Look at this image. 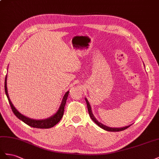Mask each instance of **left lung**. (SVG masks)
<instances>
[{
	"label": "left lung",
	"mask_w": 159,
	"mask_h": 159,
	"mask_svg": "<svg viewBox=\"0 0 159 159\" xmlns=\"http://www.w3.org/2000/svg\"><path fill=\"white\" fill-rule=\"evenodd\" d=\"M85 101H86V102H87V108H88V111H89V115H90V119H91L95 123H96L99 127L102 128V129L105 130H107V131H111V132H117V131H121V130H124L125 129H127L128 127H129V126L131 125H129V126H125V127H122V128H112V127H109V126H107L105 125H104L103 124L101 123V122H99L97 119L96 118L94 117V116L93 115V112H92V110H91V107H90V104L88 101V100L85 98Z\"/></svg>",
	"instance_id": "left-lung-1"
}]
</instances>
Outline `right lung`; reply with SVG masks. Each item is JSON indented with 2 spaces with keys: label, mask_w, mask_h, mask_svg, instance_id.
<instances>
[{
  "label": "right lung",
  "mask_w": 159,
  "mask_h": 159,
  "mask_svg": "<svg viewBox=\"0 0 159 159\" xmlns=\"http://www.w3.org/2000/svg\"><path fill=\"white\" fill-rule=\"evenodd\" d=\"M7 76L6 75L5 77V81H4V90H5V93L7 94V98L8 100L9 104H10L11 109L13 112V113L15 115V116L21 120L22 122H24L25 123L26 125H28L30 126H32L33 128H38V129H49L51 128L52 126H54L55 125H57L58 122L61 120L62 119V117L63 116V114H64V110H65V106L66 105V102L67 100L68 95H69V91H67L63 97V98L62 100L61 104L60 105L59 108L57 111V112L54 114L53 116L49 117L48 119H44V120H34V119H29V118L26 117L24 115H22L21 113H20L19 111H18L15 107L13 106L12 103L11 101V99L9 98L8 97V94L7 91Z\"/></svg>",
  "instance_id": "1"
}]
</instances>
